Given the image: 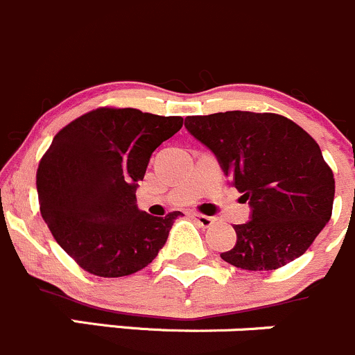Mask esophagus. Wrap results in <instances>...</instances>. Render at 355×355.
Returning <instances> with one entry per match:
<instances>
[{
    "label": "esophagus",
    "instance_id": "34e87169",
    "mask_svg": "<svg viewBox=\"0 0 355 355\" xmlns=\"http://www.w3.org/2000/svg\"><path fill=\"white\" fill-rule=\"evenodd\" d=\"M191 219L195 220V223H198L202 227H210L214 223H216V219H214V217L203 216V214H198V212H193Z\"/></svg>",
    "mask_w": 355,
    "mask_h": 355
}]
</instances>
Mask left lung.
<instances>
[{"label": "left lung", "instance_id": "left-lung-1", "mask_svg": "<svg viewBox=\"0 0 355 355\" xmlns=\"http://www.w3.org/2000/svg\"><path fill=\"white\" fill-rule=\"evenodd\" d=\"M184 128L212 150L250 203V220L234 224L236 245L220 259L247 271H272L300 257L331 217L335 198L318 143L278 114L193 115Z\"/></svg>", "mask_w": 355, "mask_h": 355}]
</instances>
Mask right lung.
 Segmentation results:
<instances>
[{
  "label": "right lung",
  "instance_id": "1",
  "mask_svg": "<svg viewBox=\"0 0 355 355\" xmlns=\"http://www.w3.org/2000/svg\"><path fill=\"white\" fill-rule=\"evenodd\" d=\"M182 117L101 107L67 124L37 167L40 209L57 243L84 271L121 278L159 255L181 212L153 217L136 205L152 153Z\"/></svg>",
  "mask_w": 355,
  "mask_h": 355
}]
</instances>
